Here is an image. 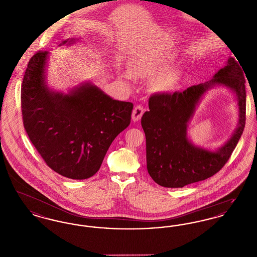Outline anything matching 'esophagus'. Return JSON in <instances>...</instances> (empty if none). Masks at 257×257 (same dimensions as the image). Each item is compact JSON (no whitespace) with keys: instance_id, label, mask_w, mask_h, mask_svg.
I'll return each instance as SVG.
<instances>
[{"instance_id":"esophagus-1","label":"esophagus","mask_w":257,"mask_h":257,"mask_svg":"<svg viewBox=\"0 0 257 257\" xmlns=\"http://www.w3.org/2000/svg\"><path fill=\"white\" fill-rule=\"evenodd\" d=\"M144 112H145V110H144V108H143L141 105L136 106L134 108V110L132 111V120H133L134 122L139 121V120L142 118Z\"/></svg>"}]
</instances>
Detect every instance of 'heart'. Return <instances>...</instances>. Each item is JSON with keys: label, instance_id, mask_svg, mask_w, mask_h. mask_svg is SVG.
<instances>
[{"label": "heart", "instance_id": "obj_1", "mask_svg": "<svg viewBox=\"0 0 257 257\" xmlns=\"http://www.w3.org/2000/svg\"><path fill=\"white\" fill-rule=\"evenodd\" d=\"M175 62L174 57L168 55H145L137 58L130 66V73L134 78H151L157 76L153 81V87L158 91H171L177 86L180 74L176 69H168L173 65ZM126 79H130L131 75L129 73L124 75Z\"/></svg>", "mask_w": 257, "mask_h": 257}]
</instances>
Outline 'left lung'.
Segmentation results:
<instances>
[{
  "label": "left lung",
  "mask_w": 257,
  "mask_h": 257,
  "mask_svg": "<svg viewBox=\"0 0 257 257\" xmlns=\"http://www.w3.org/2000/svg\"><path fill=\"white\" fill-rule=\"evenodd\" d=\"M238 62L230 57L209 82L181 92L158 93L149 98V110L142 117V126L147 139V171L160 186L182 188L205 180L220 171L231 156L245 124L244 71ZM220 85L235 94L238 123L228 141L216 151H209L188 140L187 123L204 94Z\"/></svg>",
  "instance_id": "1"
}]
</instances>
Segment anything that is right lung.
Masks as SVG:
<instances>
[{
  "instance_id": "right-lung-1",
  "label": "right lung",
  "mask_w": 257,
  "mask_h": 257,
  "mask_svg": "<svg viewBox=\"0 0 257 257\" xmlns=\"http://www.w3.org/2000/svg\"><path fill=\"white\" fill-rule=\"evenodd\" d=\"M76 38L63 40L71 45ZM49 52H38L28 63L21 88L25 130L53 171L82 180L94 175L116 136L131 121L133 104L114 100L90 82L67 93L46 81Z\"/></svg>"
}]
</instances>
